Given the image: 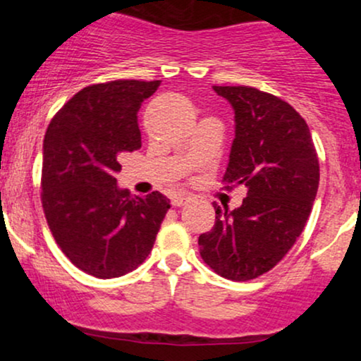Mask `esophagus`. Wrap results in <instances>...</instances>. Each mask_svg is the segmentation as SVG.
I'll use <instances>...</instances> for the list:
<instances>
[{
	"instance_id": "34e87169",
	"label": "esophagus",
	"mask_w": 361,
	"mask_h": 361,
	"mask_svg": "<svg viewBox=\"0 0 361 361\" xmlns=\"http://www.w3.org/2000/svg\"><path fill=\"white\" fill-rule=\"evenodd\" d=\"M190 202V197H186V195H176V197H173L171 200V205L173 207H183Z\"/></svg>"
}]
</instances>
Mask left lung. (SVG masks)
<instances>
[{
  "label": "left lung",
  "mask_w": 361,
  "mask_h": 361,
  "mask_svg": "<svg viewBox=\"0 0 361 361\" xmlns=\"http://www.w3.org/2000/svg\"><path fill=\"white\" fill-rule=\"evenodd\" d=\"M234 110L235 137L224 183L243 185L238 209L214 205L198 238L202 259L227 280L270 271L304 231L319 186V161L305 120L292 105L251 86H214Z\"/></svg>",
  "instance_id": "8db88e82"
}]
</instances>
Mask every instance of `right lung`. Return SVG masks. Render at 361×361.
<instances>
[{
    "label": "right lung",
    "mask_w": 361,
    "mask_h": 361,
    "mask_svg": "<svg viewBox=\"0 0 361 361\" xmlns=\"http://www.w3.org/2000/svg\"><path fill=\"white\" fill-rule=\"evenodd\" d=\"M159 81L91 85L66 103L44 137L42 207L59 247L80 270L115 279L154 246L169 198L118 188L120 157L140 147L137 111Z\"/></svg>",
    "instance_id": "add662e5"
}]
</instances>
